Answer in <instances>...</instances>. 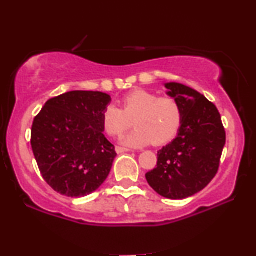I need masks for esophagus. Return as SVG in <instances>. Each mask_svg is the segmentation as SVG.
<instances>
[{"instance_id":"34e87169","label":"esophagus","mask_w":256,"mask_h":256,"mask_svg":"<svg viewBox=\"0 0 256 256\" xmlns=\"http://www.w3.org/2000/svg\"><path fill=\"white\" fill-rule=\"evenodd\" d=\"M115 152H116L118 154H122V152H129L130 150L126 149V148H121V146H116V148H115Z\"/></svg>"}]
</instances>
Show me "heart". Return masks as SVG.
Returning a JSON list of instances; mask_svg holds the SVG:
<instances>
[{"label": "heart", "mask_w": 256, "mask_h": 256, "mask_svg": "<svg viewBox=\"0 0 256 256\" xmlns=\"http://www.w3.org/2000/svg\"><path fill=\"white\" fill-rule=\"evenodd\" d=\"M132 124L135 130L121 140L129 148H142L154 143L163 146L176 136L182 114L177 101L172 98H158L144 90H136L122 99V110L114 104L104 108L102 129L108 136L124 134Z\"/></svg>", "instance_id": "b5f03b06"}]
</instances>
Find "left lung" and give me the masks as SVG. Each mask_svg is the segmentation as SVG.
<instances>
[{
	"label": "left lung",
	"mask_w": 256,
	"mask_h": 256,
	"mask_svg": "<svg viewBox=\"0 0 256 256\" xmlns=\"http://www.w3.org/2000/svg\"><path fill=\"white\" fill-rule=\"evenodd\" d=\"M164 87L177 101L182 121L177 136L157 152V166L146 178L160 196L177 200L198 194L214 178L226 132L216 107L202 94L178 82Z\"/></svg>",
	"instance_id": "1"
}]
</instances>
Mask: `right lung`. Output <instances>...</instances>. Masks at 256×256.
I'll list each match as a JSON object with an SVG mask.
<instances>
[{"label": "right lung", "mask_w": 256, "mask_h": 256, "mask_svg": "<svg viewBox=\"0 0 256 256\" xmlns=\"http://www.w3.org/2000/svg\"><path fill=\"white\" fill-rule=\"evenodd\" d=\"M112 98L72 90L52 98L34 118L31 146L44 180L66 197H85L106 180L116 157L104 138L102 113Z\"/></svg>", "instance_id": "1"}]
</instances>
